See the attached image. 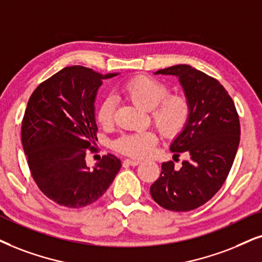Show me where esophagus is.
Masks as SVG:
<instances>
[{
    "mask_svg": "<svg viewBox=\"0 0 262 262\" xmlns=\"http://www.w3.org/2000/svg\"><path fill=\"white\" fill-rule=\"evenodd\" d=\"M141 162L139 160H129V158H127V160H124V164H128V165H133V167H135V165L140 164Z\"/></svg>",
    "mask_w": 262,
    "mask_h": 262,
    "instance_id": "esophagus-1",
    "label": "esophagus"
}]
</instances>
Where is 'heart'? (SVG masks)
Listing matches in <instances>:
<instances>
[{
	"mask_svg": "<svg viewBox=\"0 0 262 262\" xmlns=\"http://www.w3.org/2000/svg\"><path fill=\"white\" fill-rule=\"evenodd\" d=\"M121 93L137 106L151 110L152 123L164 137H177L190 120L191 104L187 97L169 94L168 85L151 76L139 75L130 78L122 85ZM114 100L105 99L98 108V123L102 127L110 125L114 121ZM156 142L157 137L155 133L139 132L122 135L114 142V147L123 155L142 158L154 151Z\"/></svg>",
	"mask_w": 262,
	"mask_h": 262,
	"instance_id": "1",
	"label": "heart"
}]
</instances>
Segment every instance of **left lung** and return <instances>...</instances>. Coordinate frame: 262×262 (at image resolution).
Here are the masks:
<instances>
[{
  "label": "left lung",
  "instance_id": "8db88e82",
  "mask_svg": "<svg viewBox=\"0 0 262 262\" xmlns=\"http://www.w3.org/2000/svg\"><path fill=\"white\" fill-rule=\"evenodd\" d=\"M178 76L191 104L190 120L170 145L174 156L190 155L180 168L162 163L161 175L150 187L156 203L171 211H190L214 197L226 180L241 139L232 98L217 79L190 65H174L155 72Z\"/></svg>",
  "mask_w": 262,
  "mask_h": 262
}]
</instances>
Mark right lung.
Wrapping results in <instances>:
<instances>
[{
  "mask_svg": "<svg viewBox=\"0 0 262 262\" xmlns=\"http://www.w3.org/2000/svg\"><path fill=\"white\" fill-rule=\"evenodd\" d=\"M102 76L84 66H68L43 81L29 99L21 123V142L31 177L45 196L61 207L94 203L106 192L121 161L111 154L99 157L94 168L85 164L98 127L95 95Z\"/></svg>",
  "mask_w": 262,
  "mask_h": 262,
  "instance_id": "right-lung-1",
  "label": "right lung"
}]
</instances>
